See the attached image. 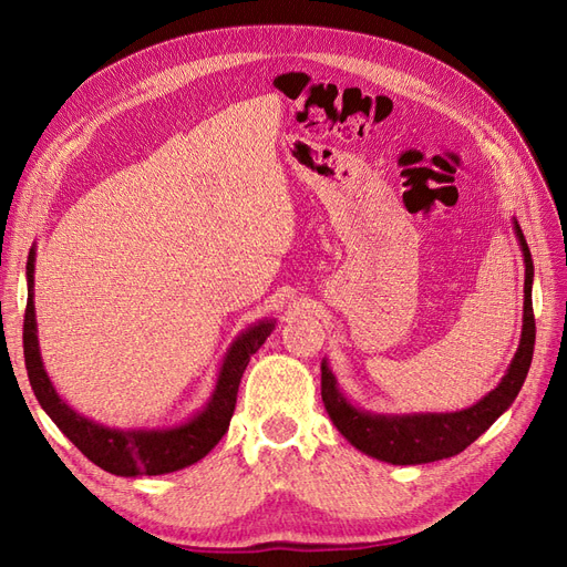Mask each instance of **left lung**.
<instances>
[{
	"label": "left lung",
	"instance_id": "left-lung-1",
	"mask_svg": "<svg viewBox=\"0 0 567 567\" xmlns=\"http://www.w3.org/2000/svg\"><path fill=\"white\" fill-rule=\"evenodd\" d=\"M516 236L525 257V302H523V336L516 357L489 394L477 404L454 411V414H406V416H375L352 406L338 390L336 375L326 359L321 362V400L338 431L346 435L359 452L381 458L394 466H416L450 458L473 444L487 427L499 419L518 398L525 375L535 352V312H532V279L535 265L527 248L520 225L516 221Z\"/></svg>",
	"mask_w": 567,
	"mask_h": 567
}]
</instances>
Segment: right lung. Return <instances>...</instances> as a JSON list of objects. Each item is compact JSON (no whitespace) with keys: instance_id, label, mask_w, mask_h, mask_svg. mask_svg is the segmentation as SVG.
<instances>
[{"instance_id":"1","label":"right lung","mask_w":567,"mask_h":567,"mask_svg":"<svg viewBox=\"0 0 567 567\" xmlns=\"http://www.w3.org/2000/svg\"><path fill=\"white\" fill-rule=\"evenodd\" d=\"M28 305L23 319V354L25 369L35 398L51 416L61 433L71 440L75 447L87 456L99 468L113 475L136 477V475H163L192 466L208 454L215 444L227 433L229 421L236 409V394L241 375L250 362V357L260 350L262 342L274 329V321H260L234 340L225 362L219 369V379L213 398L200 414L182 425L167 427V431H115L104 427L90 419L80 416L68 406L59 392L51 385L42 367L35 302H32V286H35V248L28 255Z\"/></svg>"}]
</instances>
